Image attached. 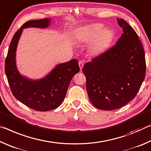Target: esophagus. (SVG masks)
<instances>
[{
  "label": "esophagus",
  "mask_w": 151,
  "mask_h": 151,
  "mask_svg": "<svg viewBox=\"0 0 151 151\" xmlns=\"http://www.w3.org/2000/svg\"><path fill=\"white\" fill-rule=\"evenodd\" d=\"M79 66H80V70H82V68H83V62L82 61H79Z\"/></svg>",
  "instance_id": "1"
}]
</instances>
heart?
<instances>
[{
  "label": "heart",
  "mask_w": 151,
  "mask_h": 151,
  "mask_svg": "<svg viewBox=\"0 0 151 151\" xmlns=\"http://www.w3.org/2000/svg\"><path fill=\"white\" fill-rule=\"evenodd\" d=\"M114 33L110 29H104V25L100 23L92 24L86 27L79 39L83 43H89L93 41L91 47L93 54L98 55L103 53L109 47L114 39Z\"/></svg>",
  "instance_id": "obj_1"
}]
</instances>
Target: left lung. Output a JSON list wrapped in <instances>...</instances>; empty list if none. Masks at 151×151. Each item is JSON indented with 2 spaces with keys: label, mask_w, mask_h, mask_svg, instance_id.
Instances as JSON below:
<instances>
[{
  "label": "left lung",
  "mask_w": 151,
  "mask_h": 151,
  "mask_svg": "<svg viewBox=\"0 0 151 151\" xmlns=\"http://www.w3.org/2000/svg\"><path fill=\"white\" fill-rule=\"evenodd\" d=\"M123 33L116 44L86 63L82 71L86 89L96 108L112 110L137 94L146 73L145 51L138 35L124 19H117Z\"/></svg>",
  "instance_id": "left-lung-1"
}]
</instances>
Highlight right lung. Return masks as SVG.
Instances as JSON below:
<instances>
[{
  "label": "right lung",
  "instance_id": "add662e5",
  "mask_svg": "<svg viewBox=\"0 0 151 151\" xmlns=\"http://www.w3.org/2000/svg\"><path fill=\"white\" fill-rule=\"evenodd\" d=\"M50 22L49 19H43L24 23L12 39L4 65L9 84L15 98L32 109L41 112L55 109L62 103L71 79L80 71L76 59L59 64L47 76L39 80H29L17 70L16 50L23 29L46 28Z\"/></svg>",
  "mask_w": 151,
  "mask_h": 151
}]
</instances>
